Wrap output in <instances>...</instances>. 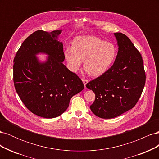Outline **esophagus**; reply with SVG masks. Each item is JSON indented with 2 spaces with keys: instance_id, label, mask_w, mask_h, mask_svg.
Segmentation results:
<instances>
[{
  "instance_id": "1",
  "label": "esophagus",
  "mask_w": 159,
  "mask_h": 159,
  "mask_svg": "<svg viewBox=\"0 0 159 159\" xmlns=\"http://www.w3.org/2000/svg\"><path fill=\"white\" fill-rule=\"evenodd\" d=\"M82 81H83V83H84V86L85 87L86 84H88V80H86V79H84V78H82Z\"/></svg>"
}]
</instances>
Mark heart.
I'll return each mask as SVG.
<instances>
[{
	"instance_id": "1",
	"label": "heart",
	"mask_w": 159,
	"mask_h": 159,
	"mask_svg": "<svg viewBox=\"0 0 159 159\" xmlns=\"http://www.w3.org/2000/svg\"><path fill=\"white\" fill-rule=\"evenodd\" d=\"M117 54L115 46L93 36H78L67 47L64 56L70 70L75 72L84 61V68L92 77L103 74L112 65Z\"/></svg>"
}]
</instances>
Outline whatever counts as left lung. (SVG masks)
Returning <instances> with one entry per match:
<instances>
[{
	"label": "left lung",
	"mask_w": 159,
	"mask_h": 159,
	"mask_svg": "<svg viewBox=\"0 0 159 159\" xmlns=\"http://www.w3.org/2000/svg\"><path fill=\"white\" fill-rule=\"evenodd\" d=\"M118 52L114 64L98 78L86 84L95 99L90 109L103 119L116 117L134 107L140 98L146 75L141 55L129 38L114 33Z\"/></svg>",
	"instance_id": "8db88e82"
}]
</instances>
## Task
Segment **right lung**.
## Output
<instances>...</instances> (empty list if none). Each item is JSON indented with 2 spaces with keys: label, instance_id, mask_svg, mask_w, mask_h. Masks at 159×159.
I'll return each mask as SVG.
<instances>
[{
  "label": "right lung",
  "instance_id": "add662e5",
  "mask_svg": "<svg viewBox=\"0 0 159 159\" xmlns=\"http://www.w3.org/2000/svg\"><path fill=\"white\" fill-rule=\"evenodd\" d=\"M61 30H37L23 42L14 59L13 80L16 92L27 109L38 116H60L73 96L84 88L82 81L63 64L62 42L57 40ZM39 52L49 55L40 62Z\"/></svg>",
  "mask_w": 159,
  "mask_h": 159
}]
</instances>
